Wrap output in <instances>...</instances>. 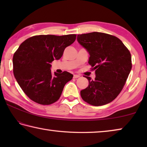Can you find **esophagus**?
<instances>
[{
	"label": "esophagus",
	"mask_w": 147,
	"mask_h": 147,
	"mask_svg": "<svg viewBox=\"0 0 147 147\" xmlns=\"http://www.w3.org/2000/svg\"><path fill=\"white\" fill-rule=\"evenodd\" d=\"M80 77V75H78V74H74L73 76V78H78Z\"/></svg>",
	"instance_id": "esophagus-1"
}]
</instances>
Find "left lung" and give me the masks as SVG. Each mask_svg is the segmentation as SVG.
Returning a JSON list of instances; mask_svg holds the SVG:
<instances>
[{"instance_id":"8db88e82","label":"left lung","mask_w":147,"mask_h":147,"mask_svg":"<svg viewBox=\"0 0 147 147\" xmlns=\"http://www.w3.org/2000/svg\"><path fill=\"white\" fill-rule=\"evenodd\" d=\"M77 41L89 54L88 63L96 77L86 76L89 86L80 91L83 100L91 105H105L121 93L131 69L130 51L120 39L111 35L91 32L78 35Z\"/></svg>"}]
</instances>
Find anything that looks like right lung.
<instances>
[{
	"instance_id": "add662e5",
	"label": "right lung",
	"mask_w": 147,
	"mask_h": 147,
	"mask_svg": "<svg viewBox=\"0 0 147 147\" xmlns=\"http://www.w3.org/2000/svg\"><path fill=\"white\" fill-rule=\"evenodd\" d=\"M76 35H39L26 39L13 57V74L28 97L42 105H49L60 97L65 84L73 75L67 71L51 73V63L61 58Z\"/></svg>"
}]
</instances>
